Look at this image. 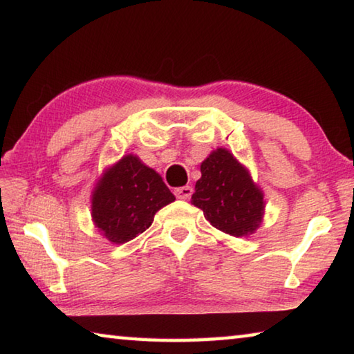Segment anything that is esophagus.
<instances>
[{"label": "esophagus", "instance_id": "34e87169", "mask_svg": "<svg viewBox=\"0 0 354 354\" xmlns=\"http://www.w3.org/2000/svg\"><path fill=\"white\" fill-rule=\"evenodd\" d=\"M192 194H194V189H192L190 185H184V187L175 189V195H176V198H179V200H189Z\"/></svg>", "mask_w": 354, "mask_h": 354}]
</instances>
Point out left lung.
<instances>
[{
  "label": "left lung",
  "mask_w": 354,
  "mask_h": 354,
  "mask_svg": "<svg viewBox=\"0 0 354 354\" xmlns=\"http://www.w3.org/2000/svg\"><path fill=\"white\" fill-rule=\"evenodd\" d=\"M192 205L225 234L247 237L261 226L266 211L263 192L230 149L217 148L201 162Z\"/></svg>",
  "instance_id": "left-lung-1"
}]
</instances>
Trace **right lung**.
<instances>
[{
  "instance_id": "add662e5",
  "label": "right lung",
  "mask_w": 354,
  "mask_h": 354,
  "mask_svg": "<svg viewBox=\"0 0 354 354\" xmlns=\"http://www.w3.org/2000/svg\"><path fill=\"white\" fill-rule=\"evenodd\" d=\"M92 221L100 234L120 245L151 226L154 214L175 201L158 171L136 154L107 167L92 190Z\"/></svg>"
}]
</instances>
